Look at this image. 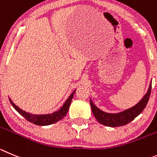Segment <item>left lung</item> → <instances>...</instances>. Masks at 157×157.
I'll use <instances>...</instances> for the list:
<instances>
[{
  "label": "left lung",
  "instance_id": "1",
  "mask_svg": "<svg viewBox=\"0 0 157 157\" xmlns=\"http://www.w3.org/2000/svg\"><path fill=\"white\" fill-rule=\"evenodd\" d=\"M151 87L152 83H150L146 94L135 106L118 113H108L103 112L93 103L91 99H90L92 112L98 121L105 126L118 127L126 125L138 116L140 114H141L146 108L151 93Z\"/></svg>",
  "mask_w": 157,
  "mask_h": 157
}]
</instances>
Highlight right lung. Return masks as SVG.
I'll list each match as a JSON object with an SVG mask.
<instances>
[{"label": "right lung", "instance_id": "obj_1", "mask_svg": "<svg viewBox=\"0 0 157 157\" xmlns=\"http://www.w3.org/2000/svg\"><path fill=\"white\" fill-rule=\"evenodd\" d=\"M75 91L76 90L70 94V96L67 98V100L66 101L64 105L61 107L60 109H59L58 111L53 112V113L45 114V115H35V114H31L29 113V112H26L25 111H23L22 109L18 108L17 105H15V104L11 100L10 98L9 101L11 102V105L14 107V109L20 115H22L27 121H30V122L37 125H49L57 122V121H60L61 119H63L66 116V115H67L69 111L70 104H71V101L73 98H74Z\"/></svg>", "mask_w": 157, "mask_h": 157}]
</instances>
